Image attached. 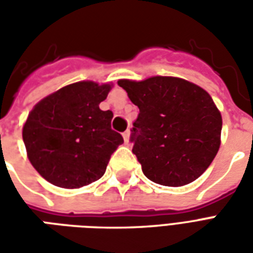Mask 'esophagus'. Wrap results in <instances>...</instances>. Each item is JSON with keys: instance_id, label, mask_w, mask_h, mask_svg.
<instances>
[{"instance_id": "esophagus-1", "label": "esophagus", "mask_w": 253, "mask_h": 253, "mask_svg": "<svg viewBox=\"0 0 253 253\" xmlns=\"http://www.w3.org/2000/svg\"><path fill=\"white\" fill-rule=\"evenodd\" d=\"M123 139H125V142L128 143V139H130V130H126V131L123 132Z\"/></svg>"}]
</instances>
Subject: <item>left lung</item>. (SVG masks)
I'll use <instances>...</instances> for the list:
<instances>
[{
  "label": "left lung",
  "instance_id": "8db88e82",
  "mask_svg": "<svg viewBox=\"0 0 253 253\" xmlns=\"http://www.w3.org/2000/svg\"><path fill=\"white\" fill-rule=\"evenodd\" d=\"M139 108L132 123V153L149 180L180 187L198 179L219 149L222 118L210 94L176 77L121 80Z\"/></svg>",
  "mask_w": 253,
  "mask_h": 253
}]
</instances>
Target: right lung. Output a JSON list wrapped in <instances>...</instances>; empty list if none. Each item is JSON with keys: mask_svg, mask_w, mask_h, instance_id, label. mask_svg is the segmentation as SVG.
I'll return each mask as SVG.
<instances>
[{"mask_svg": "<svg viewBox=\"0 0 253 253\" xmlns=\"http://www.w3.org/2000/svg\"><path fill=\"white\" fill-rule=\"evenodd\" d=\"M110 89L90 81L72 84L31 111L23 127L28 159L54 186L78 188L99 180L123 143L111 128L112 111L99 108Z\"/></svg>", "mask_w": 253, "mask_h": 253, "instance_id": "right-lung-1", "label": "right lung"}]
</instances>
